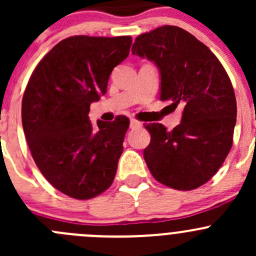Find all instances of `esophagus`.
<instances>
[{
    "label": "esophagus",
    "mask_w": 256,
    "mask_h": 256,
    "mask_svg": "<svg viewBox=\"0 0 256 256\" xmlns=\"http://www.w3.org/2000/svg\"><path fill=\"white\" fill-rule=\"evenodd\" d=\"M142 125V124L140 122V121L135 120V118H131L130 120V128H140V126Z\"/></svg>",
    "instance_id": "34e87169"
}]
</instances>
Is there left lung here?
Masks as SVG:
<instances>
[{
    "label": "left lung",
    "instance_id": "1",
    "mask_svg": "<svg viewBox=\"0 0 256 256\" xmlns=\"http://www.w3.org/2000/svg\"><path fill=\"white\" fill-rule=\"evenodd\" d=\"M132 54L154 62L161 74V102L183 105L174 130L147 124L151 135L144 158L154 180L190 190L216 174L233 144L236 100L220 62L207 46L176 26H162L136 38Z\"/></svg>",
    "mask_w": 256,
    "mask_h": 256
}]
</instances>
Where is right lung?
<instances>
[{"label": "right lung", "instance_id": "right-lung-1", "mask_svg": "<svg viewBox=\"0 0 256 256\" xmlns=\"http://www.w3.org/2000/svg\"><path fill=\"white\" fill-rule=\"evenodd\" d=\"M132 38L74 36L43 56L22 99V125L36 164L64 194L90 200L112 186L130 121L89 120L90 104L106 92L112 69Z\"/></svg>", "mask_w": 256, "mask_h": 256}]
</instances>
